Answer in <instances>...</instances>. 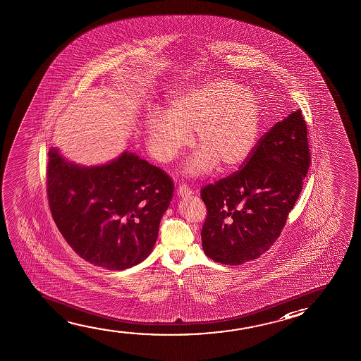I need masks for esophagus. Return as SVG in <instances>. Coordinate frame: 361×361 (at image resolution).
I'll return each mask as SVG.
<instances>
[{
  "label": "esophagus",
  "instance_id": "obj_1",
  "mask_svg": "<svg viewBox=\"0 0 361 361\" xmlns=\"http://www.w3.org/2000/svg\"><path fill=\"white\" fill-rule=\"evenodd\" d=\"M178 196H190V195H192V190L188 188V185H180L178 188Z\"/></svg>",
  "mask_w": 361,
  "mask_h": 361
}]
</instances>
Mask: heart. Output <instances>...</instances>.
Wrapping results in <instances>:
<instances>
[{"label":"heart","instance_id":"heart-1","mask_svg":"<svg viewBox=\"0 0 361 361\" xmlns=\"http://www.w3.org/2000/svg\"><path fill=\"white\" fill-rule=\"evenodd\" d=\"M261 103L251 90L227 79H212L175 92L164 113L145 118L147 147L160 162H171L191 141L199 147L185 173L199 176L216 165L233 171L250 159L261 129Z\"/></svg>","mask_w":361,"mask_h":361}]
</instances>
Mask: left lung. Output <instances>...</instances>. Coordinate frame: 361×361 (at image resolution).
<instances>
[{"label": "left lung", "mask_w": 361, "mask_h": 361, "mask_svg": "<svg viewBox=\"0 0 361 361\" xmlns=\"http://www.w3.org/2000/svg\"><path fill=\"white\" fill-rule=\"evenodd\" d=\"M307 124L292 111L262 136L240 171L204 186L201 240L206 256L227 266L253 261L281 235L308 173Z\"/></svg>", "instance_id": "obj_1"}]
</instances>
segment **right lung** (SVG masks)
<instances>
[{"mask_svg": "<svg viewBox=\"0 0 361 361\" xmlns=\"http://www.w3.org/2000/svg\"><path fill=\"white\" fill-rule=\"evenodd\" d=\"M47 192L53 220L73 251L94 266L123 271L152 253L173 183L135 152L83 166L51 147Z\"/></svg>", "mask_w": 361, "mask_h": 361, "instance_id": "right-lung-1", "label": "right lung"}]
</instances>
